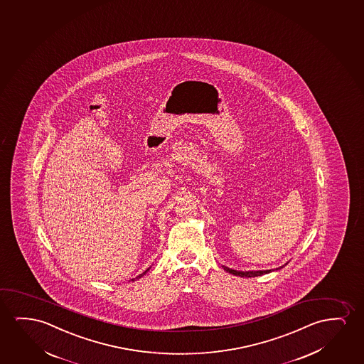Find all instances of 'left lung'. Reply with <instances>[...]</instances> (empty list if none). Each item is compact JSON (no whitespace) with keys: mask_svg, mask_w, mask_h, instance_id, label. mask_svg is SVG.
Masks as SVG:
<instances>
[{"mask_svg":"<svg viewBox=\"0 0 364 364\" xmlns=\"http://www.w3.org/2000/svg\"><path fill=\"white\" fill-rule=\"evenodd\" d=\"M225 268V271L228 272V273H232V274H235V276L240 277H257L262 276V274H267V273H269L272 272V269H267V271H248V272H242V271H235V269H230L228 267L222 266ZM279 268H283V266L279 267ZM279 268H277V269H279Z\"/></svg>","mask_w":364,"mask_h":364,"instance_id":"left-lung-1","label":"left lung"}]
</instances>
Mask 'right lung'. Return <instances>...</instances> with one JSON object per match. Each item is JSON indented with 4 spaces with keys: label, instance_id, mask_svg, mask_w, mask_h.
Returning <instances> with one entry per match:
<instances>
[{
    "label": "right lung",
    "instance_id": "1",
    "mask_svg": "<svg viewBox=\"0 0 364 364\" xmlns=\"http://www.w3.org/2000/svg\"><path fill=\"white\" fill-rule=\"evenodd\" d=\"M149 269H146V271L144 272V273H142V274H139V277H136V278H141V277L144 276V274H146V272L149 271ZM132 281H134V279H132Z\"/></svg>",
    "mask_w": 364,
    "mask_h": 364
}]
</instances>
